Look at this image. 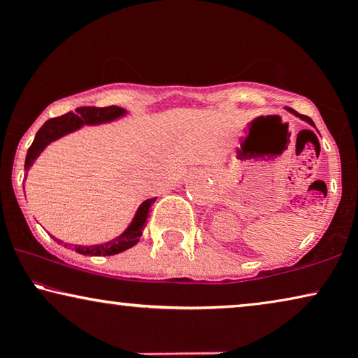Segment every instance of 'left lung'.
<instances>
[{
    "mask_svg": "<svg viewBox=\"0 0 358 358\" xmlns=\"http://www.w3.org/2000/svg\"><path fill=\"white\" fill-rule=\"evenodd\" d=\"M287 110H288V112H290V114H293V115H295V117H298V119L305 120V122H306V124H310L311 127H315V122H313V120H311V119H310V117H308V115L298 114V112H296V110H293V109H290V107H287Z\"/></svg>",
    "mask_w": 358,
    "mask_h": 358,
    "instance_id": "8db88e82",
    "label": "left lung"
}]
</instances>
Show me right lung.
<instances>
[{
  "label": "right lung",
  "instance_id": "add662e5",
  "mask_svg": "<svg viewBox=\"0 0 358 358\" xmlns=\"http://www.w3.org/2000/svg\"><path fill=\"white\" fill-rule=\"evenodd\" d=\"M124 115H127V110L117 106L78 107L76 112H68L65 115L47 120L45 124L38 129L31 148L27 150L24 169L26 171L31 169L34 161L41 156L42 151L45 150L52 141L62 138V136H65L68 134H73V131L80 130L81 127L85 125L109 124V122H114ZM155 200L156 197L145 200V202L138 207V210H136L135 217L129 224V228H127L122 234H119V236L112 239V241H107L104 244H94V246H80V244H75V248L73 249H75L76 252L83 254V256H114V254L127 251V249L135 246V244L140 241L141 234H143V228L146 224V218H148L150 207L151 203H155ZM55 241L63 243L57 238ZM66 246H73V244L65 243V248Z\"/></svg>",
  "mask_w": 358,
  "mask_h": 358
}]
</instances>
